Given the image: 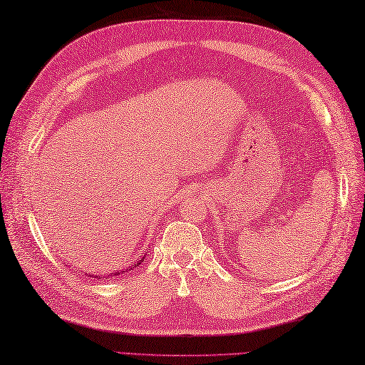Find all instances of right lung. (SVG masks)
Listing matches in <instances>:
<instances>
[{
  "instance_id": "add662e5",
  "label": "right lung",
  "mask_w": 365,
  "mask_h": 365,
  "mask_svg": "<svg viewBox=\"0 0 365 365\" xmlns=\"http://www.w3.org/2000/svg\"><path fill=\"white\" fill-rule=\"evenodd\" d=\"M143 260H144V257H141L140 260H136V262H135V267H138V265L143 262ZM128 268H130V270H133V265H132V267H128ZM122 273H123V272H122ZM118 274H120V272H115V273H113L111 277H118ZM91 277H92V278H98L97 274H91ZM103 278H105V277H103Z\"/></svg>"
}]
</instances>
